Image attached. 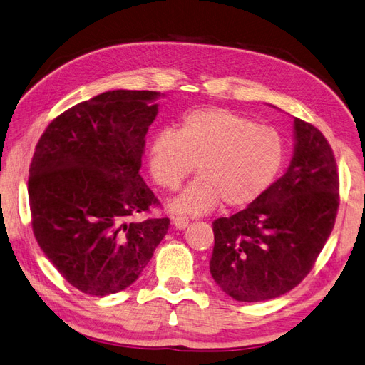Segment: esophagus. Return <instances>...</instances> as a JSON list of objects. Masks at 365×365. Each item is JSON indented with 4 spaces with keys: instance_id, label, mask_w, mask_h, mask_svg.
<instances>
[{
    "instance_id": "34e87169",
    "label": "esophagus",
    "mask_w": 365,
    "mask_h": 365,
    "mask_svg": "<svg viewBox=\"0 0 365 365\" xmlns=\"http://www.w3.org/2000/svg\"><path fill=\"white\" fill-rule=\"evenodd\" d=\"M172 223H173V226H175L176 229L182 230V229L187 227L189 218H187V217H173V218H172Z\"/></svg>"
}]
</instances>
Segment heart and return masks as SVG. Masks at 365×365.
Here are the masks:
<instances>
[{
    "label": "heart",
    "mask_w": 365,
    "mask_h": 365,
    "mask_svg": "<svg viewBox=\"0 0 365 365\" xmlns=\"http://www.w3.org/2000/svg\"><path fill=\"white\" fill-rule=\"evenodd\" d=\"M285 161L277 131L226 108L184 115L178 131L164 130L150 147V172L176 190L197 164L198 178L170 201L173 212L202 215L218 207L242 209L269 189Z\"/></svg>",
    "instance_id": "obj_1"
}]
</instances>
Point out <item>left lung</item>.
<instances>
[{"label": "left lung", "instance_id": "1", "mask_svg": "<svg viewBox=\"0 0 365 365\" xmlns=\"http://www.w3.org/2000/svg\"><path fill=\"white\" fill-rule=\"evenodd\" d=\"M294 155L262 197L212 223L210 274L227 296L262 302L296 288L334 227L339 175L333 150L311 123L294 119Z\"/></svg>", "mask_w": 365, "mask_h": 365}]
</instances>
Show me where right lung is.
I'll return each instance as SVG.
<instances>
[{"instance_id":"add662e5","label":"right lung","mask_w":365,"mask_h":365,"mask_svg":"<svg viewBox=\"0 0 365 365\" xmlns=\"http://www.w3.org/2000/svg\"><path fill=\"white\" fill-rule=\"evenodd\" d=\"M161 96L106 91L80 102L44 130L29 168L34 235L78 291L128 288L167 234L170 220H131L159 201L139 175Z\"/></svg>"}]
</instances>
